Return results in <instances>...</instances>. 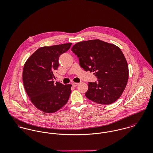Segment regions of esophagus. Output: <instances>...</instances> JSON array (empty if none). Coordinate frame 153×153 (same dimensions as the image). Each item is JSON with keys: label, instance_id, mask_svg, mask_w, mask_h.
I'll use <instances>...</instances> for the list:
<instances>
[{"label": "esophagus", "instance_id": "esophagus-1", "mask_svg": "<svg viewBox=\"0 0 153 153\" xmlns=\"http://www.w3.org/2000/svg\"><path fill=\"white\" fill-rule=\"evenodd\" d=\"M78 85H79V83H77V82H73V83H72V85H73L74 87L78 86Z\"/></svg>", "mask_w": 153, "mask_h": 153}]
</instances>
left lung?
<instances>
[{
    "instance_id": "1",
    "label": "left lung",
    "mask_w": 153,
    "mask_h": 153,
    "mask_svg": "<svg viewBox=\"0 0 153 153\" xmlns=\"http://www.w3.org/2000/svg\"><path fill=\"white\" fill-rule=\"evenodd\" d=\"M71 51L85 71L93 72L97 82H88L85 96L99 104L116 101L126 87L129 75L128 64L121 49L114 44L94 39L75 44Z\"/></svg>"
}]
</instances>
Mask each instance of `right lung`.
Returning <instances> with one entry per match:
<instances>
[{
	"mask_svg": "<svg viewBox=\"0 0 153 153\" xmlns=\"http://www.w3.org/2000/svg\"><path fill=\"white\" fill-rule=\"evenodd\" d=\"M71 43L42 46L25 62L22 79L27 96L34 106L45 113H54L67 103L71 92V84H54L53 72L59 66V56Z\"/></svg>",
	"mask_w": 153,
	"mask_h": 153,
	"instance_id": "1",
	"label": "right lung"
}]
</instances>
